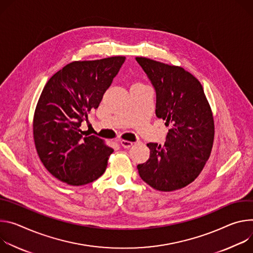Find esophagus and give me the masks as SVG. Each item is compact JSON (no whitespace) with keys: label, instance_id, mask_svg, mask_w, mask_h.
<instances>
[{"label":"esophagus","instance_id":"obj_1","mask_svg":"<svg viewBox=\"0 0 253 253\" xmlns=\"http://www.w3.org/2000/svg\"><path fill=\"white\" fill-rule=\"evenodd\" d=\"M120 144L123 148L125 149H128L132 146V143L131 142H128V141H126V139H122V141H120Z\"/></svg>","mask_w":253,"mask_h":253}]
</instances>
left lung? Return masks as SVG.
Here are the masks:
<instances>
[{
	"mask_svg": "<svg viewBox=\"0 0 253 253\" xmlns=\"http://www.w3.org/2000/svg\"><path fill=\"white\" fill-rule=\"evenodd\" d=\"M157 93L156 116L171 125L166 143L147 144L149 160L138 174L152 188L171 192L197 178L214 142V119L200 81L180 66L135 57Z\"/></svg>",
	"mask_w": 253,
	"mask_h": 253,
	"instance_id": "8db88e82",
	"label": "left lung"
}]
</instances>
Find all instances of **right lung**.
<instances>
[{"mask_svg":"<svg viewBox=\"0 0 253 253\" xmlns=\"http://www.w3.org/2000/svg\"><path fill=\"white\" fill-rule=\"evenodd\" d=\"M125 61V56L73 61L45 84L34 112V143L42 164L59 181L82 186L104 173L114 150L95 135L83 137L80 126Z\"/></svg>","mask_w":253,"mask_h":253,"instance_id":"add662e5","label":"right lung"}]
</instances>
